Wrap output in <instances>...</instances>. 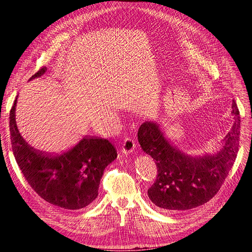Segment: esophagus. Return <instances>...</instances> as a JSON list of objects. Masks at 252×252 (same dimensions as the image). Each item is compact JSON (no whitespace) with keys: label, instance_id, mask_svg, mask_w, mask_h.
I'll return each instance as SVG.
<instances>
[{"label":"esophagus","instance_id":"34e87169","mask_svg":"<svg viewBox=\"0 0 252 252\" xmlns=\"http://www.w3.org/2000/svg\"><path fill=\"white\" fill-rule=\"evenodd\" d=\"M134 148H135V143L133 140L129 139V138H126L124 140V143H123V148H122V152H123L124 155H130L132 154V152L134 151Z\"/></svg>","mask_w":252,"mask_h":252}]
</instances>
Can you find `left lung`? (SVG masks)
Returning a JSON list of instances; mask_svg holds the SVG:
<instances>
[{
	"label": "left lung",
	"mask_w": 252,
	"mask_h": 252,
	"mask_svg": "<svg viewBox=\"0 0 252 252\" xmlns=\"http://www.w3.org/2000/svg\"><path fill=\"white\" fill-rule=\"evenodd\" d=\"M233 125L215 154L191 157L167 139L159 124L146 121L138 131L142 149L156 161L158 177L148 196L165 211L188 210L211 200L222 186L238 156L241 118L233 101Z\"/></svg>",
	"instance_id": "obj_1"
}]
</instances>
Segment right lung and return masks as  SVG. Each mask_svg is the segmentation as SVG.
I'll return each instance as SVG.
<instances>
[{"instance_id":"1","label":"right lung","mask_w":252,"mask_h":252,"mask_svg":"<svg viewBox=\"0 0 252 252\" xmlns=\"http://www.w3.org/2000/svg\"><path fill=\"white\" fill-rule=\"evenodd\" d=\"M47 71L43 67L29 81ZM18 96L10 110V139L16 161L34 191L46 202L66 210H79L93 203L106 167L117 158L112 144L85 136L73 147L57 155L30 147L16 122Z\"/></svg>"}]
</instances>
